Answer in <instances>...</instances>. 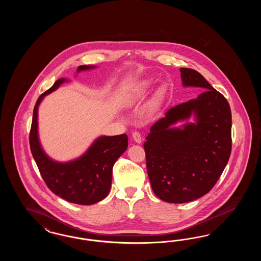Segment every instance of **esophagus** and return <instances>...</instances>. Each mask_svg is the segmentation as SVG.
I'll list each match as a JSON object with an SVG mask.
<instances>
[{"mask_svg":"<svg viewBox=\"0 0 261 261\" xmlns=\"http://www.w3.org/2000/svg\"><path fill=\"white\" fill-rule=\"evenodd\" d=\"M132 137H133V139H134V141L138 143V144H141L142 143V136H141V134L139 133V132H134L133 134H132Z\"/></svg>","mask_w":261,"mask_h":261,"instance_id":"34e87169","label":"esophagus"}]
</instances>
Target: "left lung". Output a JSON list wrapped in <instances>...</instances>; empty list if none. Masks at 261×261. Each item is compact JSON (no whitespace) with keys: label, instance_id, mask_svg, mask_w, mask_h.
<instances>
[{"label":"left lung","instance_id":"left-lung-1","mask_svg":"<svg viewBox=\"0 0 261 261\" xmlns=\"http://www.w3.org/2000/svg\"><path fill=\"white\" fill-rule=\"evenodd\" d=\"M185 87L203 91L197 99L175 106L150 127L144 143L151 189L171 203L199 199L216 184L232 149V114L223 95L198 71L180 68ZM193 113L196 124L171 128Z\"/></svg>","mask_w":261,"mask_h":261}]
</instances>
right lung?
Segmentation results:
<instances>
[{
  "label": "right lung",
  "instance_id": "add662e5",
  "mask_svg": "<svg viewBox=\"0 0 261 261\" xmlns=\"http://www.w3.org/2000/svg\"><path fill=\"white\" fill-rule=\"evenodd\" d=\"M95 66L80 65L77 72ZM61 78L43 93L33 111L29 144L34 161L50 191L69 202L90 205L105 199L112 186V167L128 147L126 134L98 138L87 151L73 162H57L44 152L38 138V107L43 98L60 87Z\"/></svg>",
  "mask_w": 261,
  "mask_h": 261
}]
</instances>
